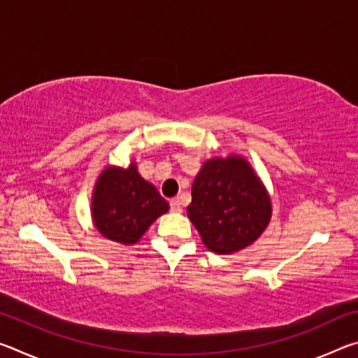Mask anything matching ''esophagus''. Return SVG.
<instances>
[{"instance_id":"34e87169","label":"esophagus","mask_w":358,"mask_h":358,"mask_svg":"<svg viewBox=\"0 0 358 358\" xmlns=\"http://www.w3.org/2000/svg\"><path fill=\"white\" fill-rule=\"evenodd\" d=\"M171 210L173 211V213H180V211H181V202H180L178 197L172 199V201H171Z\"/></svg>"}]
</instances>
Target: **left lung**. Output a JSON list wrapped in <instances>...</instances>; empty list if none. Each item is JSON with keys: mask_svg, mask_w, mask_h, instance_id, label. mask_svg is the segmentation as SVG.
I'll use <instances>...</instances> for the list:
<instances>
[{"mask_svg": "<svg viewBox=\"0 0 358 358\" xmlns=\"http://www.w3.org/2000/svg\"><path fill=\"white\" fill-rule=\"evenodd\" d=\"M187 217L210 251L232 254L262 235L271 217V201L245 157H211L192 183Z\"/></svg>", "mask_w": 358, "mask_h": 358, "instance_id": "1", "label": "left lung"}]
</instances>
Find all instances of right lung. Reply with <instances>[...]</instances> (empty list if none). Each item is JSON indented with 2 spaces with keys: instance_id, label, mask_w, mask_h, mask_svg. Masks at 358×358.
<instances>
[{
  "instance_id": "right-lung-1",
  "label": "right lung",
  "mask_w": 358,
  "mask_h": 358,
  "mask_svg": "<svg viewBox=\"0 0 358 358\" xmlns=\"http://www.w3.org/2000/svg\"><path fill=\"white\" fill-rule=\"evenodd\" d=\"M169 211V203L150 181L129 167L108 166L96 181L92 216L106 238L121 245H136L157 217Z\"/></svg>"
}]
</instances>
